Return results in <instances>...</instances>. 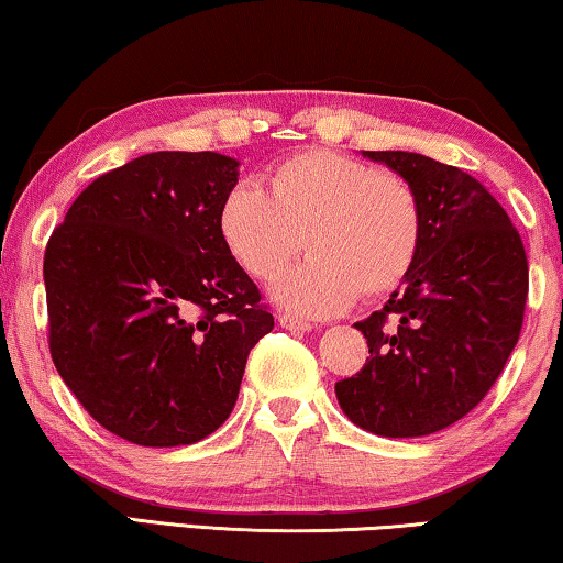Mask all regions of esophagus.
<instances>
[{"label": "esophagus", "instance_id": "1", "mask_svg": "<svg viewBox=\"0 0 563 563\" xmlns=\"http://www.w3.org/2000/svg\"><path fill=\"white\" fill-rule=\"evenodd\" d=\"M279 324H282V328L295 330V332H309V330H312V322L301 320V317H295V314H287V312L279 314Z\"/></svg>", "mask_w": 563, "mask_h": 563}]
</instances>
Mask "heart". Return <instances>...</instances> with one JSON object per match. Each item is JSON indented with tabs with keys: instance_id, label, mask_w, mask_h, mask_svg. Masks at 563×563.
I'll use <instances>...</instances> for the list:
<instances>
[{
	"instance_id": "1",
	"label": "heart",
	"mask_w": 563,
	"mask_h": 563,
	"mask_svg": "<svg viewBox=\"0 0 563 563\" xmlns=\"http://www.w3.org/2000/svg\"><path fill=\"white\" fill-rule=\"evenodd\" d=\"M262 185L241 183L218 210V231L243 272L274 279L301 246L307 262L274 295L299 314H332L357 297L396 291L419 262L427 210L398 173L328 150L284 157Z\"/></svg>"
}]
</instances>
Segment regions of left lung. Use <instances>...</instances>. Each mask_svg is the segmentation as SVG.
Masks as SVG:
<instances>
[{"mask_svg": "<svg viewBox=\"0 0 563 563\" xmlns=\"http://www.w3.org/2000/svg\"><path fill=\"white\" fill-rule=\"evenodd\" d=\"M417 185L427 210L419 262L355 328L365 365L335 383L347 419L380 437H427L487 396L520 338L528 258L483 183L417 152H365Z\"/></svg>", "mask_w": 563, "mask_h": 563, "instance_id": "left-lung-1", "label": "left lung"}]
</instances>
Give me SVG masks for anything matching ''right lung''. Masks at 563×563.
<instances>
[{"label": "right lung", "mask_w": 563, "mask_h": 563, "mask_svg": "<svg viewBox=\"0 0 563 563\" xmlns=\"http://www.w3.org/2000/svg\"><path fill=\"white\" fill-rule=\"evenodd\" d=\"M239 162L152 152L86 187L45 249L47 342L91 417L140 446L221 427L251 347L274 328L228 254L218 210Z\"/></svg>", "instance_id": "1"}]
</instances>
